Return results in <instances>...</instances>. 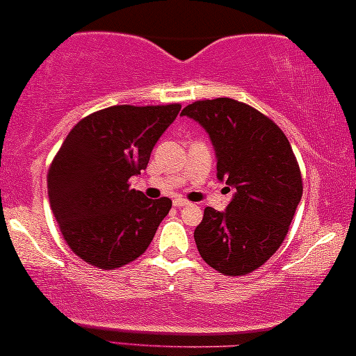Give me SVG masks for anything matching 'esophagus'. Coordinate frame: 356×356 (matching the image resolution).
<instances>
[{"label":"esophagus","instance_id":"34e87169","mask_svg":"<svg viewBox=\"0 0 356 356\" xmlns=\"http://www.w3.org/2000/svg\"><path fill=\"white\" fill-rule=\"evenodd\" d=\"M188 204H191V202L186 201V199H183V197H177L173 201V206L175 207H184V206H188Z\"/></svg>","mask_w":356,"mask_h":356}]
</instances>
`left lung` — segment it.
Listing matches in <instances>:
<instances>
[{
	"instance_id": "left-lung-1",
	"label": "left lung",
	"mask_w": 356,
	"mask_h": 356,
	"mask_svg": "<svg viewBox=\"0 0 356 356\" xmlns=\"http://www.w3.org/2000/svg\"><path fill=\"white\" fill-rule=\"evenodd\" d=\"M207 131L217 178L235 189L225 212L207 207L194 230L204 261L223 275H246L284 243L303 181L291 145L279 126L243 102L197 100L181 111Z\"/></svg>"
}]
</instances>
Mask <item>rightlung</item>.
Returning <instances> with one entry per match:
<instances>
[{"label": "right lung", "instance_id": "obj_1", "mask_svg": "<svg viewBox=\"0 0 356 356\" xmlns=\"http://www.w3.org/2000/svg\"><path fill=\"white\" fill-rule=\"evenodd\" d=\"M181 105H115L82 118L48 170V197L63 238L99 269L129 264L147 250L172 201L131 189Z\"/></svg>", "mask_w": 356, "mask_h": 356}]
</instances>
